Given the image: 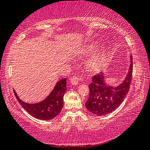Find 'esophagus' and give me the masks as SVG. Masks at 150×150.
Wrapping results in <instances>:
<instances>
[{
    "label": "esophagus",
    "mask_w": 150,
    "mask_h": 150,
    "mask_svg": "<svg viewBox=\"0 0 150 150\" xmlns=\"http://www.w3.org/2000/svg\"><path fill=\"white\" fill-rule=\"evenodd\" d=\"M82 79L80 76H73L71 78L70 82L72 85H78L80 81H81Z\"/></svg>",
    "instance_id": "esophagus-1"
}]
</instances>
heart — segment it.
<instances>
[{
	"label": "heart",
	"instance_id": "obj_1",
	"mask_svg": "<svg viewBox=\"0 0 150 150\" xmlns=\"http://www.w3.org/2000/svg\"><path fill=\"white\" fill-rule=\"evenodd\" d=\"M96 45L93 44L86 46L83 48V50L81 51V55H88L91 54L92 52L95 50L96 48ZM108 54L107 51L103 49L100 51L97 52L91 57L86 62V67L88 71L91 72H97L99 71L101 69L105 66V63L107 61Z\"/></svg>",
	"mask_w": 150,
	"mask_h": 150
}]
</instances>
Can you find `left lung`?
<instances>
[{
    "mask_svg": "<svg viewBox=\"0 0 150 150\" xmlns=\"http://www.w3.org/2000/svg\"><path fill=\"white\" fill-rule=\"evenodd\" d=\"M132 76V57L125 79L113 86L106 83L103 73L92 77L89 84V97L86 107L90 112L98 116L105 115L115 110L122 103L129 91Z\"/></svg>",
    "mask_w": 150,
    "mask_h": 150,
    "instance_id": "left-lung-1",
    "label": "left lung"
}]
</instances>
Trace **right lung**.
<instances>
[{
    "label": "right lung",
    "mask_w": 150,
    "mask_h": 150,
    "mask_svg": "<svg viewBox=\"0 0 150 150\" xmlns=\"http://www.w3.org/2000/svg\"><path fill=\"white\" fill-rule=\"evenodd\" d=\"M13 91L21 106L30 115L39 120H49L58 115L63 108V97L67 91V79L59 81L50 95L45 100L36 103L23 101L17 95L16 91Z\"/></svg>",
    "instance_id": "add662e5"
}]
</instances>
